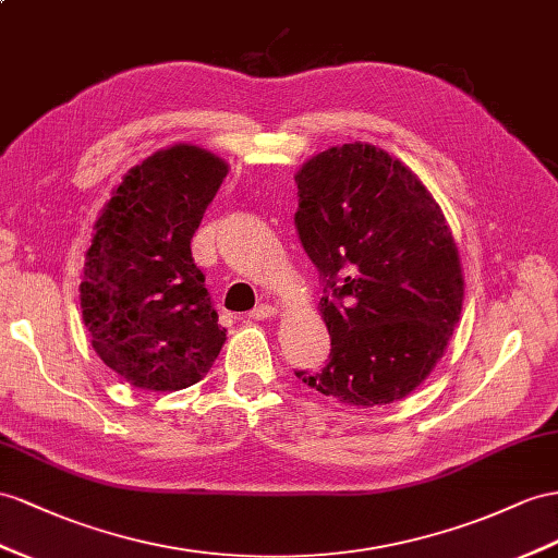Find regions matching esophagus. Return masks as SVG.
Returning a JSON list of instances; mask_svg holds the SVG:
<instances>
[{
	"label": "esophagus",
	"mask_w": 558,
	"mask_h": 558,
	"mask_svg": "<svg viewBox=\"0 0 558 558\" xmlns=\"http://www.w3.org/2000/svg\"><path fill=\"white\" fill-rule=\"evenodd\" d=\"M276 313H278V308H276V306L262 304V306H256V308L250 313V318H254V320H268V318H274Z\"/></svg>",
	"instance_id": "obj_1"
}]
</instances>
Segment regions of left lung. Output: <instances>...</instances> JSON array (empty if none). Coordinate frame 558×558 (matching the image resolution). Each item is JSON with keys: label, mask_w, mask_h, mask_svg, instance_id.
Returning a JSON list of instances; mask_svg holds the SVG:
<instances>
[{"label": "left lung", "mask_w": 558, "mask_h": 558, "mask_svg": "<svg viewBox=\"0 0 558 558\" xmlns=\"http://www.w3.org/2000/svg\"><path fill=\"white\" fill-rule=\"evenodd\" d=\"M294 226L323 278L332 339L311 389L359 408L401 401L442 359L464 280L446 217L424 183L369 143H344L296 171Z\"/></svg>", "instance_id": "obj_1"}]
</instances>
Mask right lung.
I'll return each mask as SVG.
<instances>
[{"label": "right lung", "mask_w": 558, "mask_h": 558, "mask_svg": "<svg viewBox=\"0 0 558 558\" xmlns=\"http://www.w3.org/2000/svg\"><path fill=\"white\" fill-rule=\"evenodd\" d=\"M228 165L189 143L126 171L96 221L80 284L101 361L146 391L203 379L226 341L191 240Z\"/></svg>", "instance_id": "add662e5"}]
</instances>
